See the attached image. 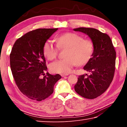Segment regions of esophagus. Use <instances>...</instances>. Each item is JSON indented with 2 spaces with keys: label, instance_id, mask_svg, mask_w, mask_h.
I'll list each match as a JSON object with an SVG mask.
<instances>
[{
  "label": "esophagus",
  "instance_id": "obj_1",
  "mask_svg": "<svg viewBox=\"0 0 127 127\" xmlns=\"http://www.w3.org/2000/svg\"><path fill=\"white\" fill-rule=\"evenodd\" d=\"M67 75H68V74H62L61 76L62 77H64V76H67Z\"/></svg>",
  "mask_w": 127,
  "mask_h": 127
}]
</instances>
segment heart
Returning a JSON list of instances; mask_svg holds the SVG:
<instances>
[{
	"instance_id": "1",
	"label": "heart",
	"mask_w": 127,
	"mask_h": 127,
	"mask_svg": "<svg viewBox=\"0 0 127 127\" xmlns=\"http://www.w3.org/2000/svg\"><path fill=\"white\" fill-rule=\"evenodd\" d=\"M59 48H66L65 58L57 60L51 64L50 69L53 72L68 74L76 65H83L92 57L94 45L90 39H83L80 35L68 33L57 37V45L52 40H47L43 47L45 56L49 60L55 59Z\"/></svg>"
}]
</instances>
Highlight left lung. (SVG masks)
I'll return each mask as SVG.
<instances>
[{
  "mask_svg": "<svg viewBox=\"0 0 127 127\" xmlns=\"http://www.w3.org/2000/svg\"><path fill=\"white\" fill-rule=\"evenodd\" d=\"M74 31L87 34L94 45L92 57L83 67L90 74L79 76L75 91L83 98H96L106 91L114 78L116 51L108 35L98 29L80 27Z\"/></svg>",
  "mask_w": 127,
  "mask_h": 127,
  "instance_id": "8db88e82",
  "label": "left lung"
}]
</instances>
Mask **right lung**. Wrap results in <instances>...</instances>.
I'll return each mask as SVG.
<instances>
[{
	"label": "right lung",
	"instance_id": "right-lung-1",
	"mask_svg": "<svg viewBox=\"0 0 127 127\" xmlns=\"http://www.w3.org/2000/svg\"><path fill=\"white\" fill-rule=\"evenodd\" d=\"M57 30L42 28L31 31L18 39L13 46L10 55L11 70L18 89L29 99L41 101L47 98L61 79L59 74L47 72L45 75L47 68L43 52L45 42Z\"/></svg>",
	"mask_w": 127,
	"mask_h": 127
}]
</instances>
